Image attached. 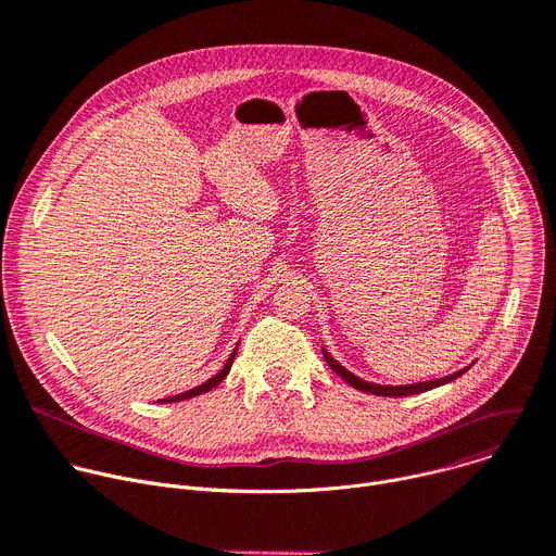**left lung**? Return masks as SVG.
I'll use <instances>...</instances> for the list:
<instances>
[{"instance_id": "left-lung-1", "label": "left lung", "mask_w": 556, "mask_h": 556, "mask_svg": "<svg viewBox=\"0 0 556 556\" xmlns=\"http://www.w3.org/2000/svg\"><path fill=\"white\" fill-rule=\"evenodd\" d=\"M324 357H326V362H328V366L345 381V383H350L352 388H357V390H362V392H370V394H381V396H406V394H419V392H426V390H432V388H437V386H443V383H447V381H454L457 377H462L464 372H468V368H464V370H459V372H454V375H447V377H443V379H434V381H424V383H413V386H377V383H368V381H364V379H359V377H355L352 372H348L341 364H337L328 352L324 350Z\"/></svg>"}]
</instances>
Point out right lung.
<instances>
[{"mask_svg":"<svg viewBox=\"0 0 556 556\" xmlns=\"http://www.w3.org/2000/svg\"><path fill=\"white\" fill-rule=\"evenodd\" d=\"M237 352V350H235ZM235 352L230 355V359L226 362V366H224V370L222 372H217L213 379H208L206 383H201V386H197V388H192V390H188V392H181V394H175V396H170V399H164L162 403H173V401H184V399H190V396H197V394H204V392H208V390H213L219 381H224L226 379V375L230 372V366H232V359H235Z\"/></svg>","mask_w":556,"mask_h":556,"instance_id":"obj_1","label":"right lung"}]
</instances>
